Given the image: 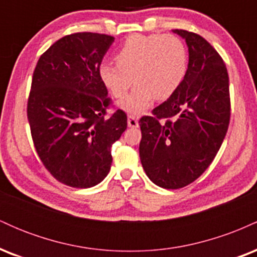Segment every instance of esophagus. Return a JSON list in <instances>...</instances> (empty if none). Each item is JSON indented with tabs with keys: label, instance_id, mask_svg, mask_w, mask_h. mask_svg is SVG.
<instances>
[{
	"label": "esophagus",
	"instance_id": "obj_1",
	"mask_svg": "<svg viewBox=\"0 0 257 257\" xmlns=\"http://www.w3.org/2000/svg\"><path fill=\"white\" fill-rule=\"evenodd\" d=\"M126 122H128V126H131V128H138V126H139L138 118H135L134 116H129Z\"/></svg>",
	"mask_w": 257,
	"mask_h": 257
}]
</instances>
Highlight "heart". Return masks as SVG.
I'll list each match as a JSON object with an SVG mask.
<instances>
[{
    "mask_svg": "<svg viewBox=\"0 0 257 257\" xmlns=\"http://www.w3.org/2000/svg\"><path fill=\"white\" fill-rule=\"evenodd\" d=\"M117 64L102 63L99 75L114 98H122L135 81V87L118 102L131 116L149 110L156 98L163 100L179 88L187 70V52L175 36L134 35L116 55Z\"/></svg>",
    "mask_w": 257,
    "mask_h": 257,
    "instance_id": "obj_1",
    "label": "heart"
}]
</instances>
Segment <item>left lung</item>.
<instances>
[{"label":"left lung","instance_id":"left-lung-1","mask_svg":"<svg viewBox=\"0 0 257 257\" xmlns=\"http://www.w3.org/2000/svg\"><path fill=\"white\" fill-rule=\"evenodd\" d=\"M173 32L187 44L186 75L153 116L139 120L141 164L153 184L167 190L185 187L205 172L226 137L231 114L228 73L219 53L199 35Z\"/></svg>","mask_w":257,"mask_h":257}]
</instances>
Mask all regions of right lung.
I'll return each instance as SVG.
<instances>
[{"instance_id":"obj_1","label":"right lung","mask_w":257,"mask_h":257,"mask_svg":"<svg viewBox=\"0 0 257 257\" xmlns=\"http://www.w3.org/2000/svg\"><path fill=\"white\" fill-rule=\"evenodd\" d=\"M112 36L77 32L41 55L32 76L28 119L41 161L58 181L76 188L100 184L110 172L111 147L126 129V114L110 104L99 75Z\"/></svg>"}]
</instances>
